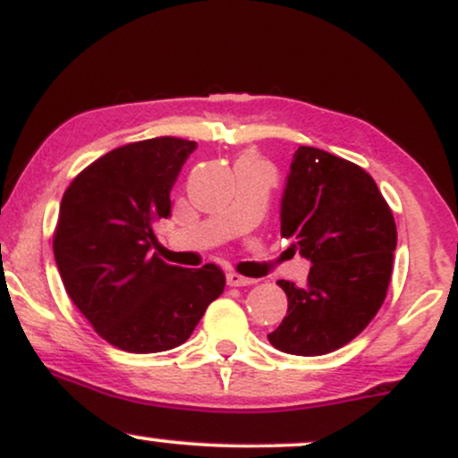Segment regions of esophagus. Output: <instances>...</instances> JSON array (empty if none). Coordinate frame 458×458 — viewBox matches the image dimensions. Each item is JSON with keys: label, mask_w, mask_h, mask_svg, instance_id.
I'll use <instances>...</instances> for the list:
<instances>
[{"label": "esophagus", "mask_w": 458, "mask_h": 458, "mask_svg": "<svg viewBox=\"0 0 458 458\" xmlns=\"http://www.w3.org/2000/svg\"><path fill=\"white\" fill-rule=\"evenodd\" d=\"M225 282H228V286H251V284H256V280H251V277L239 276V273L234 271H230L228 276H225Z\"/></svg>", "instance_id": "34e87169"}]
</instances>
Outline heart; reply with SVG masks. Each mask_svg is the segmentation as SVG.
<instances>
[{"label":"heart","mask_w":458,"mask_h":458,"mask_svg":"<svg viewBox=\"0 0 458 458\" xmlns=\"http://www.w3.org/2000/svg\"><path fill=\"white\" fill-rule=\"evenodd\" d=\"M245 161H254V159H245Z\"/></svg>","instance_id":"heart-1"}]
</instances>
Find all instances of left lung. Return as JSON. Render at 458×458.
<instances>
[{"label": "left lung", "instance_id": "obj_1", "mask_svg": "<svg viewBox=\"0 0 458 458\" xmlns=\"http://www.w3.org/2000/svg\"><path fill=\"white\" fill-rule=\"evenodd\" d=\"M282 236L312 262L303 288L280 280L288 312L267 338L282 353L325 355L366 329L392 277L396 224L355 163L299 146L280 204Z\"/></svg>", "mask_w": 458, "mask_h": 458}]
</instances>
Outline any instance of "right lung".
Here are the masks:
<instances>
[{
	"instance_id": "obj_1",
	"label": "right lung",
	"mask_w": 458,
	"mask_h": 458,
	"mask_svg": "<svg viewBox=\"0 0 458 458\" xmlns=\"http://www.w3.org/2000/svg\"><path fill=\"white\" fill-rule=\"evenodd\" d=\"M196 141L120 146L79 174L60 204L54 256L68 297L109 344L129 353L174 349L224 293L219 267L182 269L152 254L155 222Z\"/></svg>"
}]
</instances>
